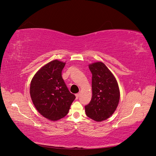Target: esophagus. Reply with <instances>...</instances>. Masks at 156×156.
Here are the masks:
<instances>
[{
	"instance_id": "34e87169",
	"label": "esophagus",
	"mask_w": 156,
	"mask_h": 156,
	"mask_svg": "<svg viewBox=\"0 0 156 156\" xmlns=\"http://www.w3.org/2000/svg\"><path fill=\"white\" fill-rule=\"evenodd\" d=\"M79 96H80V94H79V93H77V94H75V96H76V98H77V99L79 98Z\"/></svg>"
}]
</instances>
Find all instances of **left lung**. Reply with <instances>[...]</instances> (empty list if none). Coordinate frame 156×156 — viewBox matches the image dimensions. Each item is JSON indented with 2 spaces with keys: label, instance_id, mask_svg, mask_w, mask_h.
<instances>
[{
  "label": "left lung",
  "instance_id": "left-lung-1",
  "mask_svg": "<svg viewBox=\"0 0 156 156\" xmlns=\"http://www.w3.org/2000/svg\"><path fill=\"white\" fill-rule=\"evenodd\" d=\"M92 74L91 101L85 108L86 115L101 122L108 119L116 109L120 100V90L116 79L101 62L89 64Z\"/></svg>",
  "mask_w": 156,
  "mask_h": 156
}]
</instances>
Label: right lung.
Masks as SVG:
<instances>
[{"label": "right lung", "mask_w": 156, "mask_h": 156, "mask_svg": "<svg viewBox=\"0 0 156 156\" xmlns=\"http://www.w3.org/2000/svg\"><path fill=\"white\" fill-rule=\"evenodd\" d=\"M65 64L58 60L51 61L37 71L30 83L33 104L42 116L53 121L66 115L75 99L62 77Z\"/></svg>", "instance_id": "right-lung-1"}]
</instances>
